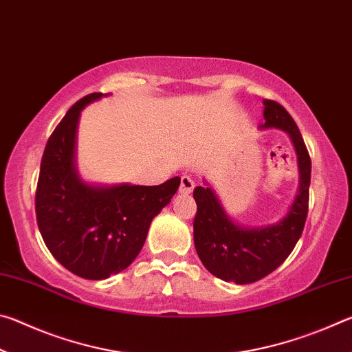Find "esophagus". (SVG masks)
Returning <instances> with one entry per match:
<instances>
[{
	"mask_svg": "<svg viewBox=\"0 0 352 352\" xmlns=\"http://www.w3.org/2000/svg\"><path fill=\"white\" fill-rule=\"evenodd\" d=\"M192 189H194L192 178L188 177V175H183L180 178V192L182 194H189V192H192Z\"/></svg>",
	"mask_w": 352,
	"mask_h": 352,
	"instance_id": "obj_1",
	"label": "esophagus"
}]
</instances>
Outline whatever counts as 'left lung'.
Masks as SVG:
<instances>
[{
	"instance_id": "left-lung-1",
	"label": "left lung",
	"mask_w": 352,
	"mask_h": 352,
	"mask_svg": "<svg viewBox=\"0 0 352 352\" xmlns=\"http://www.w3.org/2000/svg\"><path fill=\"white\" fill-rule=\"evenodd\" d=\"M264 105L265 124L262 127L287 132L298 153L300 189L287 216L265 228H242L226 216L211 188L194 189L197 204L194 243L199 258L214 276L236 284L259 281L287 259L305 230L309 210L311 157L305 140L294 118L281 104L265 99Z\"/></svg>"
}]
</instances>
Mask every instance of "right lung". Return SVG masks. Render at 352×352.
Instances as JSON below:
<instances>
[{"mask_svg":"<svg viewBox=\"0 0 352 352\" xmlns=\"http://www.w3.org/2000/svg\"><path fill=\"white\" fill-rule=\"evenodd\" d=\"M91 93L71 107L46 142L35 190V216L51 254L74 275L107 279L132 264L152 219L180 186L174 177L158 186L94 188L74 170L77 119Z\"/></svg>","mask_w":352,"mask_h":352,"instance_id":"right-lung-1","label":"right lung"}]
</instances>
